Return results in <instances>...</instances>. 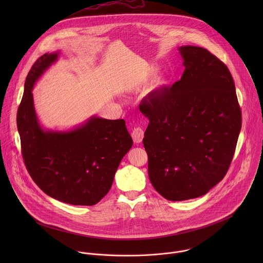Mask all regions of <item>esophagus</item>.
<instances>
[{
    "instance_id": "obj_1",
    "label": "esophagus",
    "mask_w": 263,
    "mask_h": 263,
    "mask_svg": "<svg viewBox=\"0 0 263 263\" xmlns=\"http://www.w3.org/2000/svg\"><path fill=\"white\" fill-rule=\"evenodd\" d=\"M132 137H133V140H134L135 143H137V144L141 143L143 141V139H144V130H143V128L140 127V126L135 127L133 133H132Z\"/></svg>"
}]
</instances>
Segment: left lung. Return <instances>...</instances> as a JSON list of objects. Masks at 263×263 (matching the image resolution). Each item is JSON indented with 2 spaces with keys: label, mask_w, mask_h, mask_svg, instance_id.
<instances>
[{
  "label": "left lung",
  "mask_w": 263,
  "mask_h": 263,
  "mask_svg": "<svg viewBox=\"0 0 263 263\" xmlns=\"http://www.w3.org/2000/svg\"><path fill=\"white\" fill-rule=\"evenodd\" d=\"M179 51L185 67L181 79L140 104L150 120L143 144L151 183L172 201L201 196L225 177L242 125L225 64L202 47L185 45Z\"/></svg>",
  "instance_id": "1"
}]
</instances>
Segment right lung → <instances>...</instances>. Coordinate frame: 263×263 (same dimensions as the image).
<instances>
[{
	"instance_id": "right-lung-1",
	"label": "right lung",
	"mask_w": 263,
	"mask_h": 263,
	"mask_svg": "<svg viewBox=\"0 0 263 263\" xmlns=\"http://www.w3.org/2000/svg\"><path fill=\"white\" fill-rule=\"evenodd\" d=\"M59 53L41 55L26 78L17 112L22 157L31 178L47 195L73 205H94L110 190L133 139L123 119L93 116L69 132L40 126L32 89Z\"/></svg>"
}]
</instances>
